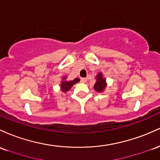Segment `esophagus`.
Instances as JSON below:
<instances>
[{"label":"esophagus","instance_id":"34e87169","mask_svg":"<svg viewBox=\"0 0 160 160\" xmlns=\"http://www.w3.org/2000/svg\"><path fill=\"white\" fill-rule=\"evenodd\" d=\"M81 82H83V83H85V82H87V78H81Z\"/></svg>","mask_w":160,"mask_h":160}]
</instances>
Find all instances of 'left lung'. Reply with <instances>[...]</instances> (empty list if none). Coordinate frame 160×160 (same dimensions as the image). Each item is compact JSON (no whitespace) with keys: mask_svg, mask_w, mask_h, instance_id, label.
Here are the masks:
<instances>
[{"mask_svg":"<svg viewBox=\"0 0 160 160\" xmlns=\"http://www.w3.org/2000/svg\"><path fill=\"white\" fill-rule=\"evenodd\" d=\"M94 88L98 92H101L106 88L105 78H103V75H102L101 73H99L97 75V82L95 83Z\"/></svg>","mask_w":160,"mask_h":160,"instance_id":"1","label":"left lung"}]
</instances>
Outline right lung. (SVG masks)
Wrapping results in <instances>:
<instances>
[{
  "instance_id": "1",
  "label": "right lung",
  "mask_w": 160,
  "mask_h": 160,
  "mask_svg": "<svg viewBox=\"0 0 160 160\" xmlns=\"http://www.w3.org/2000/svg\"><path fill=\"white\" fill-rule=\"evenodd\" d=\"M66 77H64L63 79H65ZM78 82H79V78H75L74 80L69 81V82H67V81H63V82H61V89L63 92H66V91H69V89L71 88L72 86L74 85L75 83H77Z\"/></svg>"
}]
</instances>
